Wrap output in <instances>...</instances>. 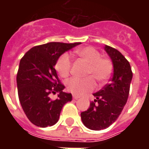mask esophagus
I'll return each instance as SVG.
<instances>
[{"mask_svg":"<svg viewBox=\"0 0 149 149\" xmlns=\"http://www.w3.org/2000/svg\"><path fill=\"white\" fill-rule=\"evenodd\" d=\"M72 97H73V99H75V100H78V99L80 98V97H78V96H76V95H73V96H72Z\"/></svg>","mask_w":149,"mask_h":149,"instance_id":"esophagus-1","label":"esophagus"}]
</instances>
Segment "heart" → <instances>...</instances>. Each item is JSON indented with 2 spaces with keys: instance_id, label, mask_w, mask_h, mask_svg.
<instances>
[{
  "instance_id": "b5f03b06",
  "label": "heart",
  "mask_w": 149,
  "mask_h": 149,
  "mask_svg": "<svg viewBox=\"0 0 149 149\" xmlns=\"http://www.w3.org/2000/svg\"><path fill=\"white\" fill-rule=\"evenodd\" d=\"M74 53L87 62L85 78L73 77L66 83L67 90L77 96H82L93 90L96 87L95 78L100 84H104L109 80L113 72V64L111 59L101 57L100 52L92 46H86L76 49ZM55 68L61 77H67L72 68V61L68 53L62 54L56 63Z\"/></svg>"
}]
</instances>
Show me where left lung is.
I'll use <instances>...</instances> for the list:
<instances>
[{
  "instance_id": "obj_1",
  "label": "left lung",
  "mask_w": 149,
  "mask_h": 149,
  "mask_svg": "<svg viewBox=\"0 0 149 149\" xmlns=\"http://www.w3.org/2000/svg\"><path fill=\"white\" fill-rule=\"evenodd\" d=\"M113 64V75L109 84L99 92L87 111L81 113L82 122L92 130H101L116 120L128 100L132 72L129 62L117 49L105 45Z\"/></svg>"
}]
</instances>
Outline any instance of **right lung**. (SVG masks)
Returning a JSON list of instances; mask_svg holds the SVG:
<instances>
[{
  "label": "right lung",
  "mask_w": 149,
  "mask_h": 149,
  "mask_svg": "<svg viewBox=\"0 0 149 149\" xmlns=\"http://www.w3.org/2000/svg\"><path fill=\"white\" fill-rule=\"evenodd\" d=\"M81 43L50 42L35 46L21 59L17 84L19 100L28 119L33 125L45 128L58 121L63 106L72 100V94L63 92L54 68L61 56ZM58 92L52 100V93Z\"/></svg>",
  "instance_id": "obj_1"
}]
</instances>
